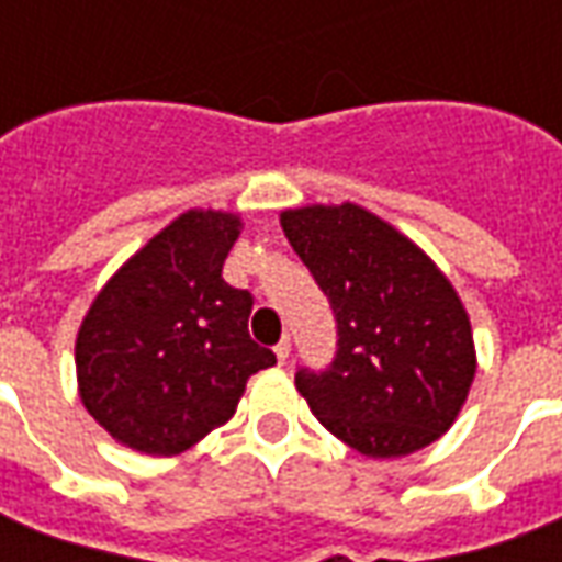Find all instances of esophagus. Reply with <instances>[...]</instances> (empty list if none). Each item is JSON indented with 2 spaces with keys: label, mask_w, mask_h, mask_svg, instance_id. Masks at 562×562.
I'll use <instances>...</instances> for the list:
<instances>
[{
  "label": "esophagus",
  "mask_w": 562,
  "mask_h": 562,
  "mask_svg": "<svg viewBox=\"0 0 562 562\" xmlns=\"http://www.w3.org/2000/svg\"><path fill=\"white\" fill-rule=\"evenodd\" d=\"M273 352H277V361L285 364V361H289V355H292V340H289V337H282V340L273 346Z\"/></svg>",
  "instance_id": "obj_1"
}]
</instances>
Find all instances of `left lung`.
<instances>
[{"label":"left lung","mask_w":562,"mask_h":562,"mask_svg":"<svg viewBox=\"0 0 562 562\" xmlns=\"http://www.w3.org/2000/svg\"><path fill=\"white\" fill-rule=\"evenodd\" d=\"M282 232L328 297L337 352L294 382L330 434L367 458H401L446 434L475 376L451 282L389 222L355 204L282 213Z\"/></svg>","instance_id":"left-lung-1"}]
</instances>
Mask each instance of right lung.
<instances>
[{
    "label": "right lung",
    "instance_id": "obj_1",
    "mask_svg": "<svg viewBox=\"0 0 562 562\" xmlns=\"http://www.w3.org/2000/svg\"><path fill=\"white\" fill-rule=\"evenodd\" d=\"M232 213L189 210L108 282L78 334L80 401L144 454H177L234 415L246 379L277 364L249 337L252 294L222 280Z\"/></svg>",
    "mask_w": 562,
    "mask_h": 562
}]
</instances>
